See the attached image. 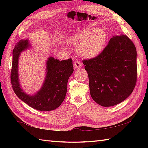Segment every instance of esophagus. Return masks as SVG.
Here are the masks:
<instances>
[{"mask_svg": "<svg viewBox=\"0 0 148 148\" xmlns=\"http://www.w3.org/2000/svg\"><path fill=\"white\" fill-rule=\"evenodd\" d=\"M74 67L76 69H79L82 67V64H81V63L79 60H77L74 62Z\"/></svg>", "mask_w": 148, "mask_h": 148, "instance_id": "esophagus-1", "label": "esophagus"}]
</instances>
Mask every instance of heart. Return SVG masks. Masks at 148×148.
<instances>
[{"label": "heart", "instance_id": "heart-1", "mask_svg": "<svg viewBox=\"0 0 148 148\" xmlns=\"http://www.w3.org/2000/svg\"><path fill=\"white\" fill-rule=\"evenodd\" d=\"M107 34L102 29H86L72 36L69 43L77 47L80 54L86 57H95L102 51L106 45Z\"/></svg>", "mask_w": 148, "mask_h": 148}]
</instances>
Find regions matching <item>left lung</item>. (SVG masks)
I'll list each match as a JSON object with an SVG mask.
<instances>
[{
	"instance_id": "left-lung-1",
	"label": "left lung",
	"mask_w": 148,
	"mask_h": 148,
	"mask_svg": "<svg viewBox=\"0 0 148 148\" xmlns=\"http://www.w3.org/2000/svg\"><path fill=\"white\" fill-rule=\"evenodd\" d=\"M137 51L125 35L114 36L98 56L83 60L92 98L103 107L117 105L132 93L137 76Z\"/></svg>"
}]
</instances>
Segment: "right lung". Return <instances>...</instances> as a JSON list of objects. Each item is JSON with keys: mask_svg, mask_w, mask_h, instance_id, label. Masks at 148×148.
I'll return each instance as SVG.
<instances>
[{"mask_svg": "<svg viewBox=\"0 0 148 148\" xmlns=\"http://www.w3.org/2000/svg\"><path fill=\"white\" fill-rule=\"evenodd\" d=\"M28 40L21 39L16 44L12 51L11 81L16 95L22 101L35 109L49 111L56 109L64 101L69 77L73 73L72 60L49 57L46 62V76L41 88L34 95H27L21 88L18 79V58L20 53L29 47Z\"/></svg>", "mask_w": 148, "mask_h": 148, "instance_id": "obj_1", "label": "right lung"}]
</instances>
